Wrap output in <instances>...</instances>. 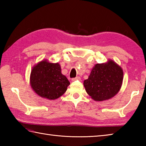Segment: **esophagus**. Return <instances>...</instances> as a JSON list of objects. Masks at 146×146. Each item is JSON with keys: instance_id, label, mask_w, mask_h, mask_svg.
Masks as SVG:
<instances>
[{"instance_id": "obj_1", "label": "esophagus", "mask_w": 146, "mask_h": 146, "mask_svg": "<svg viewBox=\"0 0 146 146\" xmlns=\"http://www.w3.org/2000/svg\"><path fill=\"white\" fill-rule=\"evenodd\" d=\"M71 80H72L73 82H75L76 81V80H80V76H76V78H73L71 79Z\"/></svg>"}]
</instances>
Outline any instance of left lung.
<instances>
[{
  "instance_id": "obj_1",
  "label": "left lung",
  "mask_w": 146,
  "mask_h": 146,
  "mask_svg": "<svg viewBox=\"0 0 146 146\" xmlns=\"http://www.w3.org/2000/svg\"><path fill=\"white\" fill-rule=\"evenodd\" d=\"M123 76L122 68L109 60L105 63L96 64L83 85L86 93L94 100H106L119 92Z\"/></svg>"
}]
</instances>
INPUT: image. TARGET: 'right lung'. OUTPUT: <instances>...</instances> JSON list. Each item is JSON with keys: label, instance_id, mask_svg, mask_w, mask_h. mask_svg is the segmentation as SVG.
Wrapping results in <instances>:
<instances>
[{"label": "right lung", "instance_id": "add662e5", "mask_svg": "<svg viewBox=\"0 0 146 146\" xmlns=\"http://www.w3.org/2000/svg\"><path fill=\"white\" fill-rule=\"evenodd\" d=\"M30 84L36 94L48 100H55L66 91L70 83L61 73L60 64L40 61L33 68Z\"/></svg>", "mask_w": 146, "mask_h": 146}]
</instances>
